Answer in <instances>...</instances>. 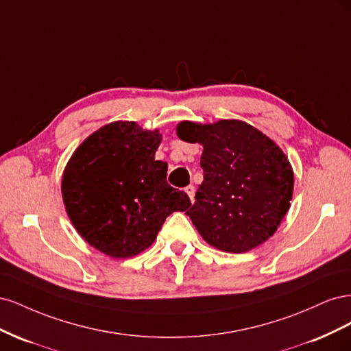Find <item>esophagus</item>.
Wrapping results in <instances>:
<instances>
[{
	"instance_id": "34e87169",
	"label": "esophagus",
	"mask_w": 351,
	"mask_h": 351,
	"mask_svg": "<svg viewBox=\"0 0 351 351\" xmlns=\"http://www.w3.org/2000/svg\"><path fill=\"white\" fill-rule=\"evenodd\" d=\"M184 190H186L187 196L190 197V200H193V199H195V186L190 184V186H187Z\"/></svg>"
}]
</instances>
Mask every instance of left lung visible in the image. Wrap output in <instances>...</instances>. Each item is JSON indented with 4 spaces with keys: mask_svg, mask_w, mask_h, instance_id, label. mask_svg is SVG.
Masks as SVG:
<instances>
[{
    "mask_svg": "<svg viewBox=\"0 0 351 351\" xmlns=\"http://www.w3.org/2000/svg\"><path fill=\"white\" fill-rule=\"evenodd\" d=\"M177 136L200 143L204 182L186 215L210 246L244 253L274 236L290 209L293 168L281 147L240 120L182 121Z\"/></svg>",
    "mask_w": 351,
    "mask_h": 351,
    "instance_id": "left-lung-1",
    "label": "left lung"
}]
</instances>
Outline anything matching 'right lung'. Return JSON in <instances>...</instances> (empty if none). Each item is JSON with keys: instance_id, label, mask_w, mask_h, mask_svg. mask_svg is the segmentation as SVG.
Here are the masks:
<instances>
[{"instance_id": "obj_1", "label": "right lung", "mask_w": 351, "mask_h": 351, "mask_svg": "<svg viewBox=\"0 0 351 351\" xmlns=\"http://www.w3.org/2000/svg\"><path fill=\"white\" fill-rule=\"evenodd\" d=\"M162 136L134 121H114L84 139L64 168L61 193L73 227L111 258H132L155 241L189 196L167 183V162L155 161Z\"/></svg>"}]
</instances>
